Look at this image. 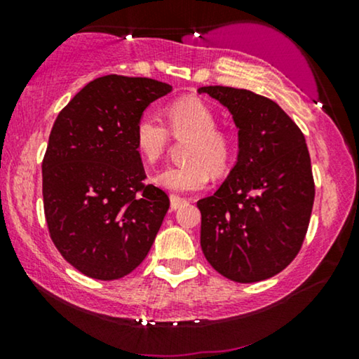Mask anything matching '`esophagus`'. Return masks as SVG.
<instances>
[{"label":"esophagus","mask_w":359,"mask_h":359,"mask_svg":"<svg viewBox=\"0 0 359 359\" xmlns=\"http://www.w3.org/2000/svg\"><path fill=\"white\" fill-rule=\"evenodd\" d=\"M183 204H186V199L180 198V196H175V194H173V196H171V198H170V208H171V210L180 209Z\"/></svg>","instance_id":"obj_1"}]
</instances>
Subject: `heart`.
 <instances>
[{
    "label": "heart",
    "instance_id": "1",
    "mask_svg": "<svg viewBox=\"0 0 359 359\" xmlns=\"http://www.w3.org/2000/svg\"><path fill=\"white\" fill-rule=\"evenodd\" d=\"M166 121L175 137H191L186 151L188 165L166 166L151 181L171 193L204 189L214 175H224L233 158V142L227 132L217 129L214 111L198 97H183L166 107ZM170 142L166 127L151 114H142L134 127V144L139 155L155 163Z\"/></svg>",
    "mask_w": 359,
    "mask_h": 359
}]
</instances>
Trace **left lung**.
Returning <instances> with one entry per match:
<instances>
[{"instance_id":"8db88e82","label":"left lung","mask_w":359,"mask_h":359,"mask_svg":"<svg viewBox=\"0 0 359 359\" xmlns=\"http://www.w3.org/2000/svg\"><path fill=\"white\" fill-rule=\"evenodd\" d=\"M227 107L238 129L233 168L212 196L198 201L201 248L215 271L258 283L296 258L311 220L312 166L306 139L268 97L229 86H203Z\"/></svg>"}]
</instances>
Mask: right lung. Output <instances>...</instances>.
Returning <instances> with one entry per match:
<instances>
[{
    "instance_id": "right-lung-1",
    "label": "right lung",
    "mask_w": 359,
    "mask_h": 359,
    "mask_svg": "<svg viewBox=\"0 0 359 359\" xmlns=\"http://www.w3.org/2000/svg\"><path fill=\"white\" fill-rule=\"evenodd\" d=\"M170 91L168 83L151 78H96L52 127L42 161L43 210L52 242L85 276H126L154 245L170 199L142 183L134 127Z\"/></svg>"
}]
</instances>
